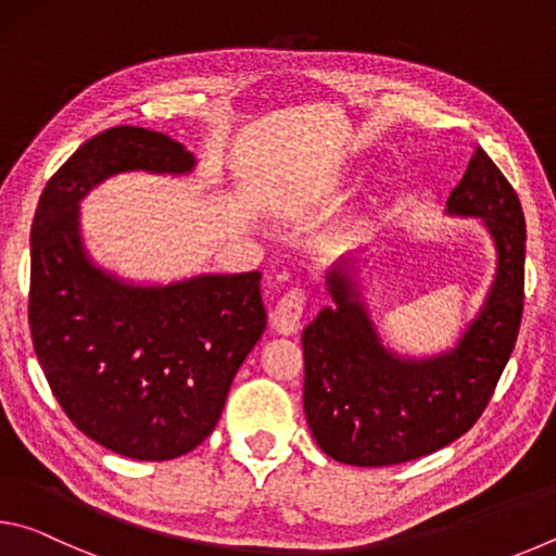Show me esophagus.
<instances>
[{"label":"esophagus","mask_w":556,"mask_h":556,"mask_svg":"<svg viewBox=\"0 0 556 556\" xmlns=\"http://www.w3.org/2000/svg\"><path fill=\"white\" fill-rule=\"evenodd\" d=\"M304 301L306 294L301 289H289L285 296L277 301V306L271 308L269 324L281 336H294L301 328V318H304Z\"/></svg>","instance_id":"1"}]
</instances>
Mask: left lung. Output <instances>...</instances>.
I'll use <instances>...</instances> for the list:
<instances>
[{
	"label": "left lung",
	"instance_id": "left-lung-1",
	"mask_svg": "<svg viewBox=\"0 0 556 556\" xmlns=\"http://www.w3.org/2000/svg\"><path fill=\"white\" fill-rule=\"evenodd\" d=\"M446 213L481 218L497 250L481 312L451 351L404 357L384 348L345 257L326 277L336 306L321 308L301 333L308 429L341 464L394 466L444 448L476 425L510 361L525 304L527 230L515 188L481 147Z\"/></svg>",
	"mask_w": 556,
	"mask_h": 556
}]
</instances>
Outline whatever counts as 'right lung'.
Returning <instances> with one entry per match:
<instances>
[{"label":"right lung","mask_w":556,"mask_h":556,"mask_svg":"<svg viewBox=\"0 0 556 556\" xmlns=\"http://www.w3.org/2000/svg\"><path fill=\"white\" fill-rule=\"evenodd\" d=\"M176 139L112 127L46 184L31 225L29 326L53 397L119 456L168 460L218 425L235 372L265 333L260 271L129 285L88 257L78 205L127 172H193Z\"/></svg>","instance_id":"1"}]
</instances>
